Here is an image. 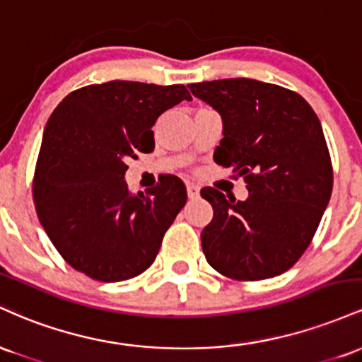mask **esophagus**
I'll return each mask as SVG.
<instances>
[{
  "mask_svg": "<svg viewBox=\"0 0 362 362\" xmlns=\"http://www.w3.org/2000/svg\"><path fill=\"white\" fill-rule=\"evenodd\" d=\"M199 192H201V189H199V185H195V184H187V194H189L190 199H197V197H199Z\"/></svg>",
  "mask_w": 362,
  "mask_h": 362,
  "instance_id": "1",
  "label": "esophagus"
}]
</instances>
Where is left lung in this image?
I'll use <instances>...</instances> for the list:
<instances>
[{
    "label": "left lung",
    "mask_w": 362,
    "mask_h": 362,
    "mask_svg": "<svg viewBox=\"0 0 362 362\" xmlns=\"http://www.w3.org/2000/svg\"><path fill=\"white\" fill-rule=\"evenodd\" d=\"M223 119L214 161L243 177L247 201L214 187L202 252L214 271L260 281L293 267L313 240L330 201L334 170L322 124L296 91L248 78L189 85Z\"/></svg>",
    "instance_id": "1"
}]
</instances>
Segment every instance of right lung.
Segmentation results:
<instances>
[{
	"instance_id": "add662e5",
	"label": "right lung",
	"mask_w": 362,
	"mask_h": 362,
	"mask_svg": "<svg viewBox=\"0 0 362 362\" xmlns=\"http://www.w3.org/2000/svg\"><path fill=\"white\" fill-rule=\"evenodd\" d=\"M182 100H192L184 85L114 80L71 91L49 117L32 182L35 211L62 259L90 279L143 274L185 206L175 175L146 194L124 182L126 161L153 151L151 127Z\"/></svg>"
}]
</instances>
